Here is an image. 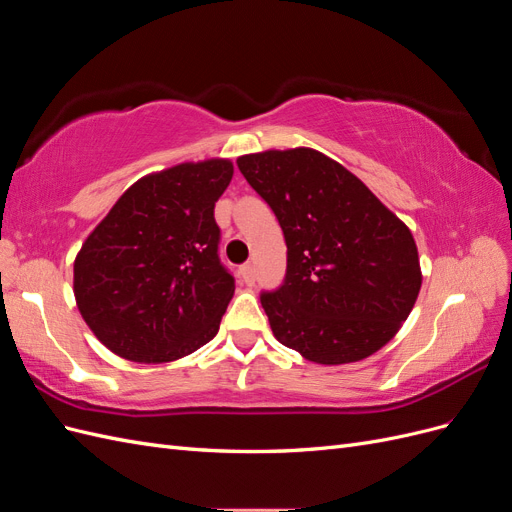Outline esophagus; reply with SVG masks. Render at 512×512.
I'll list each match as a JSON object with an SVG mask.
<instances>
[{
  "label": "esophagus",
  "instance_id": "obj_1",
  "mask_svg": "<svg viewBox=\"0 0 512 512\" xmlns=\"http://www.w3.org/2000/svg\"><path fill=\"white\" fill-rule=\"evenodd\" d=\"M239 273H241L243 282H245L247 286H252V284L256 282V273H254V267H252V265H243V267L239 269Z\"/></svg>",
  "mask_w": 512,
  "mask_h": 512
}]
</instances>
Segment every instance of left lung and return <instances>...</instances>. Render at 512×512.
<instances>
[{"label":"left lung","instance_id":"1","mask_svg":"<svg viewBox=\"0 0 512 512\" xmlns=\"http://www.w3.org/2000/svg\"><path fill=\"white\" fill-rule=\"evenodd\" d=\"M286 239L280 288L260 292L277 342L307 361H361L391 342L421 290L412 232L342 164L314 149L241 156Z\"/></svg>","mask_w":512,"mask_h":512}]
</instances>
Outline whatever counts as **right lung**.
Returning <instances> with one entry per match:
<instances>
[{
  "label": "right lung",
  "mask_w": 512,
  "mask_h": 512,
  "mask_svg": "<svg viewBox=\"0 0 512 512\" xmlns=\"http://www.w3.org/2000/svg\"><path fill=\"white\" fill-rule=\"evenodd\" d=\"M228 160L138 179L74 260V297L100 342L136 363L188 356L215 337L235 292L213 209Z\"/></svg>",
  "instance_id": "right-lung-1"
}]
</instances>
